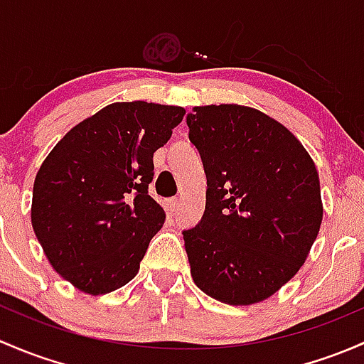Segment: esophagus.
I'll list each match as a JSON object with an SVG mask.
<instances>
[{
	"instance_id": "34e87169",
	"label": "esophagus",
	"mask_w": 364,
	"mask_h": 364,
	"mask_svg": "<svg viewBox=\"0 0 364 364\" xmlns=\"http://www.w3.org/2000/svg\"><path fill=\"white\" fill-rule=\"evenodd\" d=\"M178 203H181V200H178V198H171V200L166 201V210L170 213H175L178 210Z\"/></svg>"
}]
</instances>
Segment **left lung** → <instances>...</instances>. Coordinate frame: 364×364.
Listing matches in <instances>:
<instances>
[{"label": "left lung", "mask_w": 364, "mask_h": 364, "mask_svg": "<svg viewBox=\"0 0 364 364\" xmlns=\"http://www.w3.org/2000/svg\"><path fill=\"white\" fill-rule=\"evenodd\" d=\"M186 121L207 175L203 217L182 231L194 284L226 305L263 301L293 279L319 233L316 164L254 108L194 107Z\"/></svg>", "instance_id": "1"}]
</instances>
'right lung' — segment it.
I'll use <instances>...</instances> for the list:
<instances>
[{"mask_svg": "<svg viewBox=\"0 0 364 364\" xmlns=\"http://www.w3.org/2000/svg\"><path fill=\"white\" fill-rule=\"evenodd\" d=\"M183 114L147 101L112 103L68 131L40 166L33 230L55 272L77 289L107 294L138 273L166 219L149 196L152 157Z\"/></svg>", "mask_w": 364, "mask_h": 364, "instance_id": "right-lung-1", "label": "right lung"}]
</instances>
